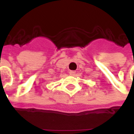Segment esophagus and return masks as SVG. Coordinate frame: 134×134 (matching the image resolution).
I'll use <instances>...</instances> for the list:
<instances>
[{
	"label": "esophagus",
	"mask_w": 134,
	"mask_h": 134,
	"mask_svg": "<svg viewBox=\"0 0 134 134\" xmlns=\"http://www.w3.org/2000/svg\"><path fill=\"white\" fill-rule=\"evenodd\" d=\"M69 73H70V75H75V71L70 70V72H69Z\"/></svg>",
	"instance_id": "obj_1"
}]
</instances>
